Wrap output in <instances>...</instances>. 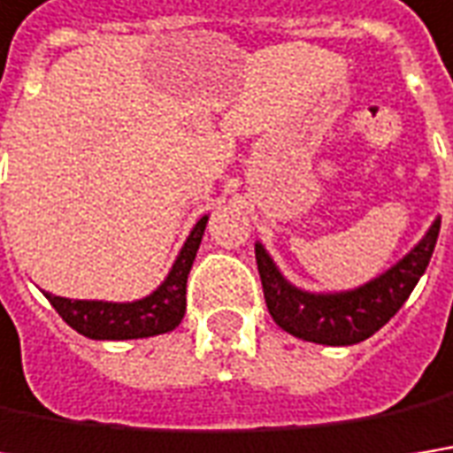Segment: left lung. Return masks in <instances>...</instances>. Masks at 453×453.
Returning a JSON list of instances; mask_svg holds the SVG:
<instances>
[{
  "instance_id": "obj_1",
  "label": "left lung",
  "mask_w": 453,
  "mask_h": 453,
  "mask_svg": "<svg viewBox=\"0 0 453 453\" xmlns=\"http://www.w3.org/2000/svg\"><path fill=\"white\" fill-rule=\"evenodd\" d=\"M441 230V218L385 274L343 292H307L280 272L269 251L256 243V264L266 307L281 331L323 346H351L366 341L405 305L423 277Z\"/></svg>"
}]
</instances>
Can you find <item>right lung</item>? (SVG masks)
Returning a JSON list of instances; mask_svg holds the SVG:
<instances>
[{
  "label": "right lung",
  "mask_w": 453,
  "mask_h": 453,
  "mask_svg": "<svg viewBox=\"0 0 453 453\" xmlns=\"http://www.w3.org/2000/svg\"><path fill=\"white\" fill-rule=\"evenodd\" d=\"M204 226H207V215L192 227L166 280L141 300L104 303V300H68V297H56L50 292L42 295L73 331L94 341L150 338L173 331L187 310V277L200 249Z\"/></svg>",
  "instance_id": "add662e5"
}]
</instances>
